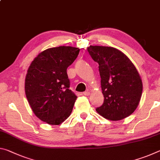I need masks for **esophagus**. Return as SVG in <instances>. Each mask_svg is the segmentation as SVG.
<instances>
[{"mask_svg": "<svg viewBox=\"0 0 160 160\" xmlns=\"http://www.w3.org/2000/svg\"><path fill=\"white\" fill-rule=\"evenodd\" d=\"M82 94H83V95H85V96H89L90 94V92L89 91H86V92H84Z\"/></svg>", "mask_w": 160, "mask_h": 160, "instance_id": "esophagus-1", "label": "esophagus"}]
</instances>
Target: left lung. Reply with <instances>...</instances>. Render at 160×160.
Segmentation results:
<instances>
[{
    "mask_svg": "<svg viewBox=\"0 0 160 160\" xmlns=\"http://www.w3.org/2000/svg\"><path fill=\"white\" fill-rule=\"evenodd\" d=\"M89 54L99 63L104 103L96 111L103 117L119 121L132 114L138 106L142 82L136 68L115 48L90 46Z\"/></svg>",
    "mask_w": 160,
    "mask_h": 160,
    "instance_id": "8db88e82",
    "label": "left lung"
}]
</instances>
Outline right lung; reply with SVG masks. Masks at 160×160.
Returning <instances> with one entry per match:
<instances>
[{"mask_svg":"<svg viewBox=\"0 0 160 160\" xmlns=\"http://www.w3.org/2000/svg\"><path fill=\"white\" fill-rule=\"evenodd\" d=\"M80 49L72 47L50 48L40 53L29 66L25 78L27 99L40 120L59 125L72 112L77 96L70 90L68 67Z\"/></svg>","mask_w":160,"mask_h":160,"instance_id":"add662e5","label":"right lung"}]
</instances>
